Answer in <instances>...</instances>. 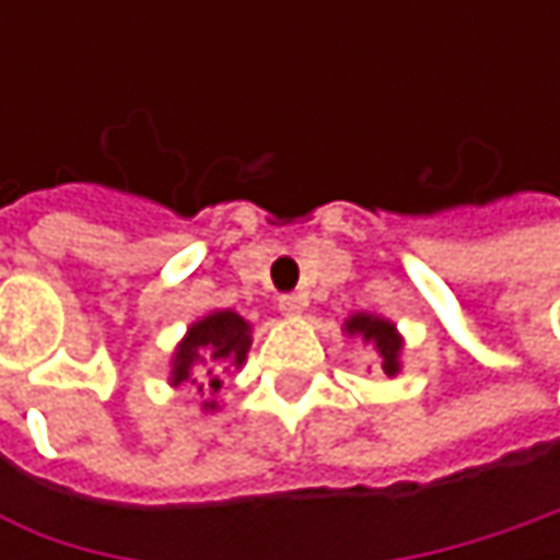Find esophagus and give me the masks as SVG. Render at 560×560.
<instances>
[{
    "mask_svg": "<svg viewBox=\"0 0 560 560\" xmlns=\"http://www.w3.org/2000/svg\"><path fill=\"white\" fill-rule=\"evenodd\" d=\"M277 305H280V312L283 314L295 317V314H302V308H305V299H302V295H280Z\"/></svg>",
    "mask_w": 560,
    "mask_h": 560,
    "instance_id": "34e87169",
    "label": "esophagus"
}]
</instances>
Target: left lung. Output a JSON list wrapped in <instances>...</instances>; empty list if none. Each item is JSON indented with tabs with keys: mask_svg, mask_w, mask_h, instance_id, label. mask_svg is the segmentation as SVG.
Segmentation results:
<instances>
[{
	"mask_svg": "<svg viewBox=\"0 0 560 560\" xmlns=\"http://www.w3.org/2000/svg\"><path fill=\"white\" fill-rule=\"evenodd\" d=\"M342 334L358 336L364 339L368 346H374L376 361H380V371L389 376L401 374V352H405V339L398 334V327L389 317H380V314L355 312L346 317L342 324Z\"/></svg>",
	"mask_w": 560,
	"mask_h": 560,
	"instance_id": "1",
	"label": "left lung"
}]
</instances>
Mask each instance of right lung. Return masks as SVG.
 Masks as SVG:
<instances>
[{
    "label": "right lung",
    "instance_id": "add662e5",
    "mask_svg": "<svg viewBox=\"0 0 560 560\" xmlns=\"http://www.w3.org/2000/svg\"><path fill=\"white\" fill-rule=\"evenodd\" d=\"M252 346V324L243 314L221 308L202 314L186 327L184 339L171 352V386L192 383L196 393L205 398L202 411H218V393L224 389L226 371H240L246 364Z\"/></svg>",
    "mask_w": 560,
    "mask_h": 560
}]
</instances>
